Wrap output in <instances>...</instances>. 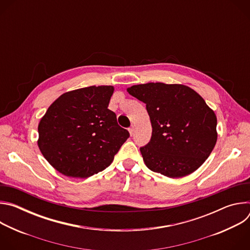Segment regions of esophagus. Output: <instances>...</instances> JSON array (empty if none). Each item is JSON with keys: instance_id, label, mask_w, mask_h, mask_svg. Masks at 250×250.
Returning <instances> with one entry per match:
<instances>
[{"instance_id": "1", "label": "esophagus", "mask_w": 250, "mask_h": 250, "mask_svg": "<svg viewBox=\"0 0 250 250\" xmlns=\"http://www.w3.org/2000/svg\"><path fill=\"white\" fill-rule=\"evenodd\" d=\"M128 131H129L130 135H132V134H133V131H134V126H133V125H131V126L128 128Z\"/></svg>"}]
</instances>
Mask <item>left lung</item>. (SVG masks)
Listing matches in <instances>:
<instances>
[{"instance_id":"obj_1","label":"left lung","mask_w":250,"mask_h":250,"mask_svg":"<svg viewBox=\"0 0 250 250\" xmlns=\"http://www.w3.org/2000/svg\"><path fill=\"white\" fill-rule=\"evenodd\" d=\"M144 102L152 135L140 152L153 172L180 178L196 171L216 146L217 117L205 100L181 84L147 83L127 88Z\"/></svg>"}]
</instances>
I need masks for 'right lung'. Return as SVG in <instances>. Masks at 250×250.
<instances>
[{
  "label": "right lung",
  "mask_w": 250,
  "mask_h": 250,
  "mask_svg": "<svg viewBox=\"0 0 250 250\" xmlns=\"http://www.w3.org/2000/svg\"><path fill=\"white\" fill-rule=\"evenodd\" d=\"M113 86H90L55 100L39 125V147L61 174L87 178L105 169L129 132L108 109Z\"/></svg>",
  "instance_id": "obj_1"
}]
</instances>
